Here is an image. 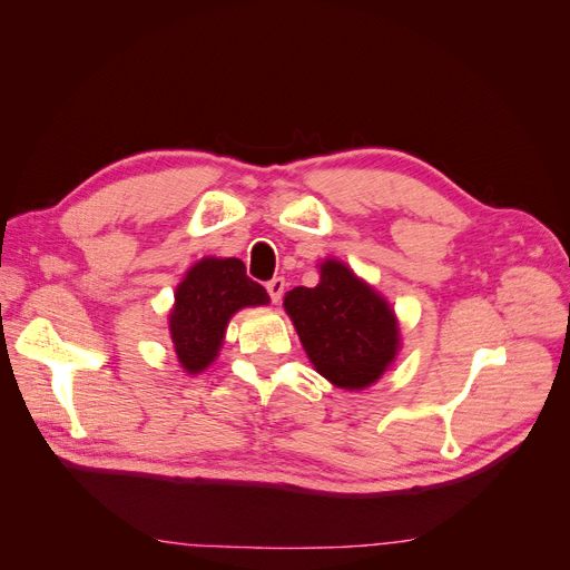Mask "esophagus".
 I'll return each instance as SVG.
<instances>
[{"mask_svg": "<svg viewBox=\"0 0 570 570\" xmlns=\"http://www.w3.org/2000/svg\"><path fill=\"white\" fill-rule=\"evenodd\" d=\"M266 289H268V295H271L273 304H278V302L283 299V295H285L287 283H285V278H273V281L266 285Z\"/></svg>", "mask_w": 570, "mask_h": 570, "instance_id": "obj_1", "label": "esophagus"}]
</instances>
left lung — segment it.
I'll return each instance as SVG.
<instances>
[{
	"label": "left lung",
	"mask_w": 570,
	"mask_h": 570,
	"mask_svg": "<svg viewBox=\"0 0 570 570\" xmlns=\"http://www.w3.org/2000/svg\"><path fill=\"white\" fill-rule=\"evenodd\" d=\"M316 287L285 295V312L295 325L314 368L340 390L358 392L381 381L402 350L400 321L392 304L337 258L318 264Z\"/></svg>",
	"instance_id": "left-lung-1"
}]
</instances>
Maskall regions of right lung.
Here are the masks:
<instances>
[{
    "label": "right lung",
    "mask_w": 570,
    "mask_h": 570,
    "mask_svg": "<svg viewBox=\"0 0 570 570\" xmlns=\"http://www.w3.org/2000/svg\"><path fill=\"white\" fill-rule=\"evenodd\" d=\"M266 289L247 278L235 256H204L189 266L168 312V333L180 368L197 375L209 368L226 340L230 318L247 306H266Z\"/></svg>",
    "instance_id": "add662e5"
}]
</instances>
